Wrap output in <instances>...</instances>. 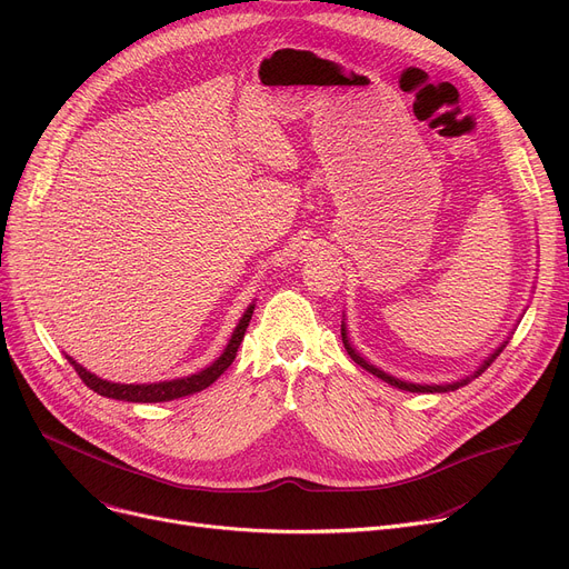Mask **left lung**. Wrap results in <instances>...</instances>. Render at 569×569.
<instances>
[{"label":"left lung","instance_id":"left-lung-1","mask_svg":"<svg viewBox=\"0 0 569 569\" xmlns=\"http://www.w3.org/2000/svg\"><path fill=\"white\" fill-rule=\"evenodd\" d=\"M341 337H343V346H346V350H348V355H350V360L355 362V365H360L362 369H367L369 373H373V376H378L380 380H385V382H390V385H395V387H399V390H406V392H455V390H459V387L461 385H468L470 380L466 378V380H461V382H452V385H415V382H403V380H399V378H395V376H387L385 371H380V369H376L373 365H369L367 360H362V357L360 355H357L355 350H352V346L348 343V337H346V325H341ZM500 350H502V346L489 357V360L480 367V369H477V373H475V378L477 376H480L493 360H496V357L500 355Z\"/></svg>","mask_w":569,"mask_h":569}]
</instances>
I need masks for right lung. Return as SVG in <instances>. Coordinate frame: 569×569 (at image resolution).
Listing matches in <instances>:
<instances>
[{
	"instance_id": "add662e5",
	"label": "right lung",
	"mask_w": 569,
	"mask_h": 569,
	"mask_svg": "<svg viewBox=\"0 0 569 569\" xmlns=\"http://www.w3.org/2000/svg\"><path fill=\"white\" fill-rule=\"evenodd\" d=\"M251 313H253V305L247 309L242 320H239L237 330L232 332L230 343L226 346V350H223V355L219 357V360L212 367H207L204 371H200L196 376H189V378L168 380V382H154V385H119V382H108V380L97 378L94 373H89L76 360H71V357H69V362L76 369V373L80 376V380L89 387V390H94L97 395L108 397V399L133 401V403H161V401L182 399V397H189V395H196V392L204 390V387L212 385L234 362L237 348H239V343H242V339H244V332H247V327H249Z\"/></svg>"
}]
</instances>
